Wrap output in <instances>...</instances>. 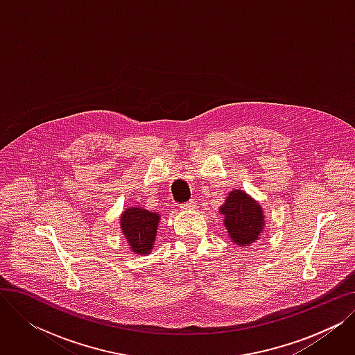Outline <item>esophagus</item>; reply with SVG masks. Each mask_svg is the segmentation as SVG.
Returning <instances> with one entry per match:
<instances>
[{"instance_id": "esophagus-1", "label": "esophagus", "mask_w": 355, "mask_h": 355, "mask_svg": "<svg viewBox=\"0 0 355 355\" xmlns=\"http://www.w3.org/2000/svg\"><path fill=\"white\" fill-rule=\"evenodd\" d=\"M180 207H181V210H193V209L197 207V202H196L194 200H190V201H187V202L181 204Z\"/></svg>"}]
</instances>
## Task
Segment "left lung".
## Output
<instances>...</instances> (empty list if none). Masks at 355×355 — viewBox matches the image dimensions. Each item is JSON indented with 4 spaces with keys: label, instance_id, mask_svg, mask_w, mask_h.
<instances>
[{
    "label": "left lung",
    "instance_id": "left-lung-1",
    "mask_svg": "<svg viewBox=\"0 0 355 355\" xmlns=\"http://www.w3.org/2000/svg\"><path fill=\"white\" fill-rule=\"evenodd\" d=\"M225 216V226L233 243L250 246L259 240L265 227V216L260 204L243 190L229 193L225 204L218 210Z\"/></svg>",
    "mask_w": 355,
    "mask_h": 355
}]
</instances>
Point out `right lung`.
<instances>
[{
    "mask_svg": "<svg viewBox=\"0 0 355 355\" xmlns=\"http://www.w3.org/2000/svg\"><path fill=\"white\" fill-rule=\"evenodd\" d=\"M159 216L142 207H129L121 216V229L137 254H148L154 248Z\"/></svg>",
    "mask_w": 355,
    "mask_h": 355,
    "instance_id": "1",
    "label": "right lung"
}]
</instances>
